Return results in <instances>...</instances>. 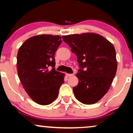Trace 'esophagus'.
<instances>
[{"instance_id":"1","label":"esophagus","mask_w":133,"mask_h":133,"mask_svg":"<svg viewBox=\"0 0 133 133\" xmlns=\"http://www.w3.org/2000/svg\"><path fill=\"white\" fill-rule=\"evenodd\" d=\"M66 75H67V76H68L69 77H72V76L74 75V74H67Z\"/></svg>"}]
</instances>
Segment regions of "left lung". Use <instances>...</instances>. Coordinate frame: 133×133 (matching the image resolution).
Instances as JSON below:
<instances>
[{
	"instance_id": "obj_1",
	"label": "left lung",
	"mask_w": 133,
	"mask_h": 133,
	"mask_svg": "<svg viewBox=\"0 0 133 133\" xmlns=\"http://www.w3.org/2000/svg\"><path fill=\"white\" fill-rule=\"evenodd\" d=\"M62 39L76 55L80 68L76 74L79 83L73 88L74 95L85 104L97 103L108 92L116 73L114 47L94 33L63 36Z\"/></svg>"
}]
</instances>
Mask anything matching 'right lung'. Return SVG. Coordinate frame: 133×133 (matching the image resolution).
<instances>
[{
	"mask_svg": "<svg viewBox=\"0 0 133 133\" xmlns=\"http://www.w3.org/2000/svg\"><path fill=\"white\" fill-rule=\"evenodd\" d=\"M61 42L59 36L39 35L25 41L18 51L19 79L30 98L39 104L52 103L64 82V74L54 68V55Z\"/></svg>",
	"mask_w": 133,
	"mask_h": 133,
	"instance_id": "right-lung-1",
	"label": "right lung"
}]
</instances>
